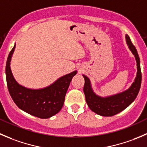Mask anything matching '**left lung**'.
<instances>
[{"label": "left lung", "instance_id": "obj_1", "mask_svg": "<svg viewBox=\"0 0 147 147\" xmlns=\"http://www.w3.org/2000/svg\"><path fill=\"white\" fill-rule=\"evenodd\" d=\"M126 41L129 48L135 57L137 65V77L135 78L134 82L128 90L109 97H100L93 92L90 79L83 75L84 78L83 90L87 105L92 112L101 116L112 117L121 112L134 102L140 90L142 83V72L139 55L137 53V49L127 35H126Z\"/></svg>", "mask_w": 147, "mask_h": 147}]
</instances>
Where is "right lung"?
Wrapping results in <instances>:
<instances>
[{
	"label": "right lung",
	"mask_w": 147,
	"mask_h": 147,
	"mask_svg": "<svg viewBox=\"0 0 147 147\" xmlns=\"http://www.w3.org/2000/svg\"><path fill=\"white\" fill-rule=\"evenodd\" d=\"M16 44L8 55L5 67L7 85L16 105L24 112L41 119H47L58 113L65 102V94L77 70L57 79L45 88L32 90L20 85L13 78L10 60Z\"/></svg>",
	"instance_id": "1"
}]
</instances>
